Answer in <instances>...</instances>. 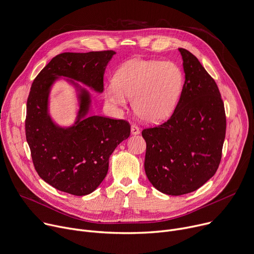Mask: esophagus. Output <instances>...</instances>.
I'll use <instances>...</instances> for the list:
<instances>
[{
    "label": "esophagus",
    "instance_id": "34e87169",
    "mask_svg": "<svg viewBox=\"0 0 254 254\" xmlns=\"http://www.w3.org/2000/svg\"><path fill=\"white\" fill-rule=\"evenodd\" d=\"M130 131L132 134H139L140 133V127H137L135 124H132L130 127Z\"/></svg>",
    "mask_w": 254,
    "mask_h": 254
}]
</instances>
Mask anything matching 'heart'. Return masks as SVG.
I'll list each match as a JSON object with an SVG mask.
<instances>
[{
	"label": "heart",
	"mask_w": 254,
	"mask_h": 254,
	"mask_svg": "<svg viewBox=\"0 0 254 254\" xmlns=\"http://www.w3.org/2000/svg\"><path fill=\"white\" fill-rule=\"evenodd\" d=\"M183 76L171 62L133 59L115 72L114 82L105 88L106 100L125 107L132 98V108L141 120L155 123L173 111L181 93Z\"/></svg>",
	"instance_id": "heart-1"
}]
</instances>
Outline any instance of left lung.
<instances>
[{
    "label": "left lung",
    "instance_id": "8db88e82",
    "mask_svg": "<svg viewBox=\"0 0 254 254\" xmlns=\"http://www.w3.org/2000/svg\"><path fill=\"white\" fill-rule=\"evenodd\" d=\"M178 51L186 73L179 101L167 122L142 131L146 175L155 189L169 195L192 192L215 175L226 134L215 80L190 52Z\"/></svg>",
    "mask_w": 254,
    "mask_h": 254
}]
</instances>
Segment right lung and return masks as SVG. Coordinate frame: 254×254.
Segmentation results:
<instances>
[{"label": "right lung", "instance_id": "right-lung-1", "mask_svg": "<svg viewBox=\"0 0 254 254\" xmlns=\"http://www.w3.org/2000/svg\"><path fill=\"white\" fill-rule=\"evenodd\" d=\"M113 55V51L60 54L31 85L25 133L32 162L38 175L61 191L78 196L94 191L107 174L110 155L129 136L130 126L124 120L88 117L89 92L73 82L79 91L77 121L70 127H61L54 124L48 111L51 87L64 76L101 93L103 75Z\"/></svg>", "mask_w": 254, "mask_h": 254}]
</instances>
